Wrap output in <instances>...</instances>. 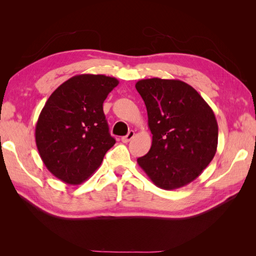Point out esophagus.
I'll return each mask as SVG.
<instances>
[{"mask_svg":"<svg viewBox=\"0 0 256 256\" xmlns=\"http://www.w3.org/2000/svg\"><path fill=\"white\" fill-rule=\"evenodd\" d=\"M134 136V130H130L127 136H122V141L124 143H128L129 141L132 140Z\"/></svg>","mask_w":256,"mask_h":256,"instance_id":"esophagus-1","label":"esophagus"}]
</instances>
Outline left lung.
Here are the masks:
<instances>
[{
  "label": "left lung",
  "instance_id": "1",
  "mask_svg": "<svg viewBox=\"0 0 256 256\" xmlns=\"http://www.w3.org/2000/svg\"><path fill=\"white\" fill-rule=\"evenodd\" d=\"M152 134L138 164L157 187L178 189L200 175L214 157L218 124L212 108L189 84L160 78L138 81Z\"/></svg>",
  "mask_w": 256,
  "mask_h": 256
}]
</instances>
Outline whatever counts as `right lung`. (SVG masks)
Returning <instances> with one entry per match:
<instances>
[{
	"mask_svg": "<svg viewBox=\"0 0 256 256\" xmlns=\"http://www.w3.org/2000/svg\"><path fill=\"white\" fill-rule=\"evenodd\" d=\"M118 80L78 74L54 90L40 114L35 140L46 168L58 180L80 184L94 174L115 144L104 102Z\"/></svg>",
	"mask_w": 256,
	"mask_h": 256,
	"instance_id": "right-lung-1",
	"label": "right lung"
}]
</instances>
